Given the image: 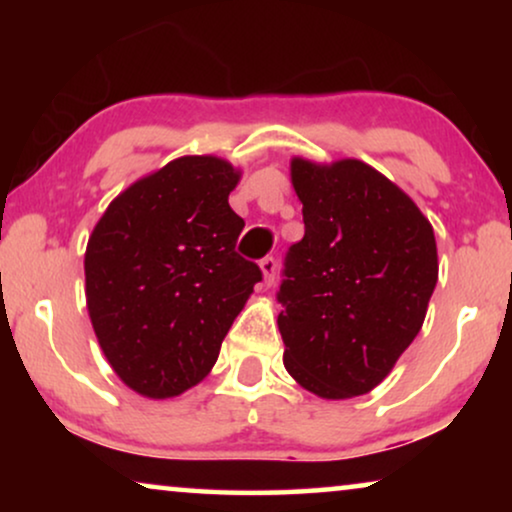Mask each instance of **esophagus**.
Returning a JSON list of instances; mask_svg holds the SVG:
<instances>
[{"mask_svg":"<svg viewBox=\"0 0 512 512\" xmlns=\"http://www.w3.org/2000/svg\"><path fill=\"white\" fill-rule=\"evenodd\" d=\"M258 268H261V272H263V284L265 286L275 284V272H277V261H275V258H272V256L263 258V261L258 263Z\"/></svg>","mask_w":512,"mask_h":512,"instance_id":"obj_1","label":"esophagus"}]
</instances>
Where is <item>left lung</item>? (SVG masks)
I'll list each match as a JSON object with an SVG mask.
<instances>
[{
    "instance_id": "1",
    "label": "left lung",
    "mask_w": 512,
    "mask_h": 512,
    "mask_svg": "<svg viewBox=\"0 0 512 512\" xmlns=\"http://www.w3.org/2000/svg\"><path fill=\"white\" fill-rule=\"evenodd\" d=\"M305 235L286 254L277 317L284 368L328 401L373 391L424 324L438 282L433 228L356 158H291Z\"/></svg>"
}]
</instances>
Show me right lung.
<instances>
[{
    "mask_svg": "<svg viewBox=\"0 0 512 512\" xmlns=\"http://www.w3.org/2000/svg\"><path fill=\"white\" fill-rule=\"evenodd\" d=\"M240 177L223 158H174L118 193L88 237L93 331L139 396L163 401L205 380L261 282L235 251L244 221L228 195Z\"/></svg>",
    "mask_w": 512,
    "mask_h": 512,
    "instance_id": "right-lung-1",
    "label": "right lung"
}]
</instances>
